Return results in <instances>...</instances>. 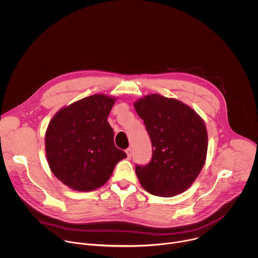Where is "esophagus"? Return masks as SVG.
I'll return each mask as SVG.
<instances>
[{"label":"esophagus","mask_w":258,"mask_h":258,"mask_svg":"<svg viewBox=\"0 0 258 258\" xmlns=\"http://www.w3.org/2000/svg\"><path fill=\"white\" fill-rule=\"evenodd\" d=\"M125 153H126V155H127V158L130 159L131 156H132V149H131V148H127V149L125 150Z\"/></svg>","instance_id":"1"}]
</instances>
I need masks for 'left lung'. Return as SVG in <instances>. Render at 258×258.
I'll return each mask as SVG.
<instances>
[{
    "label": "left lung",
    "instance_id": "obj_1",
    "mask_svg": "<svg viewBox=\"0 0 258 258\" xmlns=\"http://www.w3.org/2000/svg\"><path fill=\"white\" fill-rule=\"evenodd\" d=\"M152 144V159L136 165L141 186L160 197H173L191 187L207 154L208 137L203 119L182 102L158 94L134 104Z\"/></svg>",
    "mask_w": 258,
    "mask_h": 258
}]
</instances>
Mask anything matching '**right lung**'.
<instances>
[{
	"label": "right lung",
	"instance_id": "obj_1",
	"mask_svg": "<svg viewBox=\"0 0 258 258\" xmlns=\"http://www.w3.org/2000/svg\"><path fill=\"white\" fill-rule=\"evenodd\" d=\"M116 98L96 94L61 108L51 119L46 155L54 175L72 190L102 187L126 154L114 145L107 116Z\"/></svg>",
	"mask_w": 258,
	"mask_h": 258
}]
</instances>
